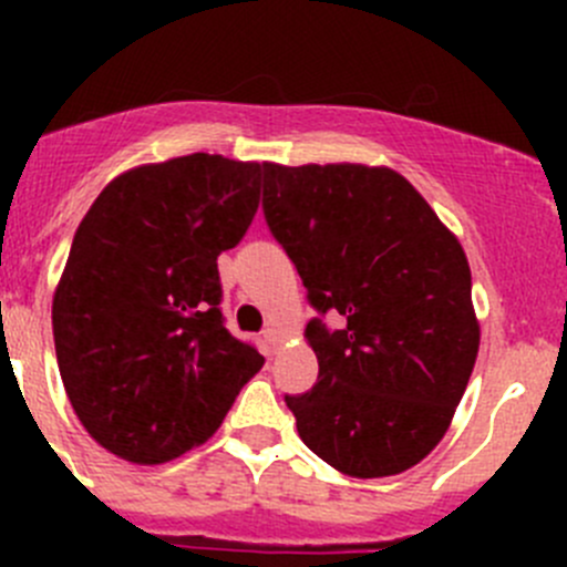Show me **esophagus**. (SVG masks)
Instances as JSON below:
<instances>
[{"label":"esophagus","mask_w":567,"mask_h":567,"mask_svg":"<svg viewBox=\"0 0 567 567\" xmlns=\"http://www.w3.org/2000/svg\"><path fill=\"white\" fill-rule=\"evenodd\" d=\"M262 337H266V342H268V346H271V348H277L279 346V342H282V329H279V326H268V329L266 331H262Z\"/></svg>","instance_id":"esophagus-1"}]
</instances>
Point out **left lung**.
<instances>
[{
	"label": "left lung",
	"mask_w": 567,
	"mask_h": 567,
	"mask_svg": "<svg viewBox=\"0 0 567 567\" xmlns=\"http://www.w3.org/2000/svg\"><path fill=\"white\" fill-rule=\"evenodd\" d=\"M262 210L307 299L318 384L285 394L299 436L348 477L416 466L447 433L480 348L461 241L403 175L364 164H266Z\"/></svg>",
	"instance_id": "left-lung-1"
}]
</instances>
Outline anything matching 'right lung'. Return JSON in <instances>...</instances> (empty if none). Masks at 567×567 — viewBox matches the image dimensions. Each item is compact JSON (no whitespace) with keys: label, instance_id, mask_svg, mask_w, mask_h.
I'll use <instances>...</instances> for the list:
<instances>
[{"label":"right lung","instance_id":"1","mask_svg":"<svg viewBox=\"0 0 567 567\" xmlns=\"http://www.w3.org/2000/svg\"><path fill=\"white\" fill-rule=\"evenodd\" d=\"M266 164L192 153L99 194L51 301L56 364L84 431L153 466L208 442L266 359L225 329L216 257L249 230Z\"/></svg>","mask_w":567,"mask_h":567}]
</instances>
